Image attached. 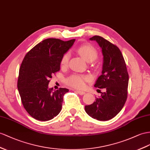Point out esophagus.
<instances>
[{
  "mask_svg": "<svg viewBox=\"0 0 150 150\" xmlns=\"http://www.w3.org/2000/svg\"><path fill=\"white\" fill-rule=\"evenodd\" d=\"M76 91V93H77L80 95H83L86 94L85 92H83V91Z\"/></svg>",
  "mask_w": 150,
  "mask_h": 150,
  "instance_id": "1",
  "label": "esophagus"
}]
</instances>
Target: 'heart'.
<instances>
[{"label":"heart","mask_w":150,"mask_h":150,"mask_svg":"<svg viewBox=\"0 0 150 150\" xmlns=\"http://www.w3.org/2000/svg\"><path fill=\"white\" fill-rule=\"evenodd\" d=\"M78 52L83 58L87 62H93L98 57V52L93 46L91 45H84L80 47L78 50ZM70 54L66 53L62 57L61 60V66H67L68 63ZM89 80V78L86 76L82 75H73L67 79V83L69 86L75 88L77 89H82L86 87V82Z\"/></svg>","instance_id":"1"}]
</instances>
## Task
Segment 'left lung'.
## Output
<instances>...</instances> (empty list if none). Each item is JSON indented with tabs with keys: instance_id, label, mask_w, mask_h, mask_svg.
Wrapping results in <instances>:
<instances>
[{
	"instance_id": "obj_1",
	"label": "left lung",
	"mask_w": 150,
	"mask_h": 150,
	"mask_svg": "<svg viewBox=\"0 0 150 150\" xmlns=\"http://www.w3.org/2000/svg\"><path fill=\"white\" fill-rule=\"evenodd\" d=\"M95 40L101 49L103 56L101 75L94 84L95 87L105 89L96 101L85 106L86 112L100 121L113 118L120 112L127 97L129 75L122 52L117 46L96 35L89 38Z\"/></svg>"
}]
</instances>
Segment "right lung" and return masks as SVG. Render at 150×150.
<instances>
[{
    "instance_id": "obj_1",
    "label": "right lung",
    "mask_w": 150,
    "mask_h": 150,
    "mask_svg": "<svg viewBox=\"0 0 150 150\" xmlns=\"http://www.w3.org/2000/svg\"><path fill=\"white\" fill-rule=\"evenodd\" d=\"M75 41L47 38L30 50L22 61L18 89L25 109L36 120H51L61 112L63 96L69 90L49 88V79L59 70L62 57Z\"/></svg>"
}]
</instances>
